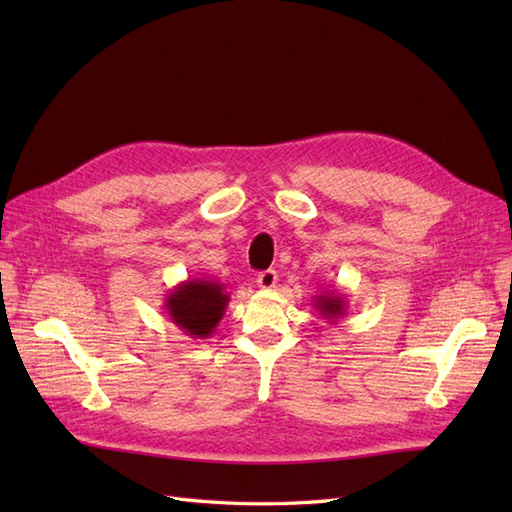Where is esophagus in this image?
I'll use <instances>...</instances> for the list:
<instances>
[{"mask_svg": "<svg viewBox=\"0 0 512 512\" xmlns=\"http://www.w3.org/2000/svg\"><path fill=\"white\" fill-rule=\"evenodd\" d=\"M277 271H273V269H267V271H260L258 273V277H256V282H258V286L260 288H265V290H271V288H275V284H277Z\"/></svg>", "mask_w": 512, "mask_h": 512, "instance_id": "esophagus-1", "label": "esophagus"}]
</instances>
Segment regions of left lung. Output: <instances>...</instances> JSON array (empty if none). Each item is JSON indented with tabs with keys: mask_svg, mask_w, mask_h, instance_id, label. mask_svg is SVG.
Segmentation results:
<instances>
[{
	"mask_svg": "<svg viewBox=\"0 0 512 512\" xmlns=\"http://www.w3.org/2000/svg\"><path fill=\"white\" fill-rule=\"evenodd\" d=\"M312 305L318 309V314L322 316V320L327 322H337L339 318H344L348 312V301L342 292L335 290H324L318 292Z\"/></svg>",
	"mask_w": 512,
	"mask_h": 512,
	"instance_id": "left-lung-1",
	"label": "left lung"
}]
</instances>
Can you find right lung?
I'll list each match as a JSON object with an SVG mask.
<instances>
[{
  "label": "right lung",
  "mask_w": 512,
  "mask_h": 512,
  "mask_svg": "<svg viewBox=\"0 0 512 512\" xmlns=\"http://www.w3.org/2000/svg\"><path fill=\"white\" fill-rule=\"evenodd\" d=\"M230 297L224 284L205 277H188L166 294L164 309L170 322L192 339H207L218 329Z\"/></svg>",
  "instance_id": "right-lung-1"
}]
</instances>
